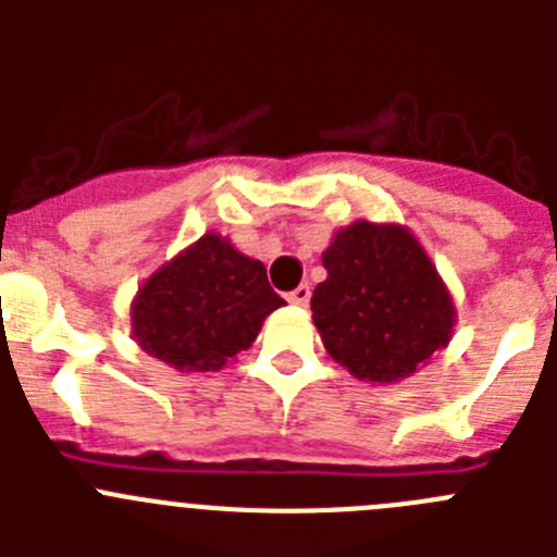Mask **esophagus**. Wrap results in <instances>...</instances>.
<instances>
[{
    "label": "esophagus",
    "instance_id": "34e87169",
    "mask_svg": "<svg viewBox=\"0 0 557 557\" xmlns=\"http://www.w3.org/2000/svg\"><path fill=\"white\" fill-rule=\"evenodd\" d=\"M309 295H312V293H309L307 284H301V287H295L293 293H287V301L295 304V307H307Z\"/></svg>",
    "mask_w": 557,
    "mask_h": 557
}]
</instances>
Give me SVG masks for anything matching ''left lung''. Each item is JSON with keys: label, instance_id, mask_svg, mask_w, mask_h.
Listing matches in <instances>:
<instances>
[{"label": "left lung", "instance_id": "8db88e82", "mask_svg": "<svg viewBox=\"0 0 557 557\" xmlns=\"http://www.w3.org/2000/svg\"><path fill=\"white\" fill-rule=\"evenodd\" d=\"M321 259L312 321L351 376L393 385L449 346L455 298L407 225L357 220L334 231Z\"/></svg>", "mask_w": 557, "mask_h": 557}]
</instances>
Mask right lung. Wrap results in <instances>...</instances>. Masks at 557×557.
<instances>
[{
	"label": "right lung",
	"instance_id": "1",
	"mask_svg": "<svg viewBox=\"0 0 557 557\" xmlns=\"http://www.w3.org/2000/svg\"><path fill=\"white\" fill-rule=\"evenodd\" d=\"M284 304L259 259L209 231L139 284L131 334L141 351L175 371H220L248 351L264 318Z\"/></svg>",
	"mask_w": 557,
	"mask_h": 557
}]
</instances>
